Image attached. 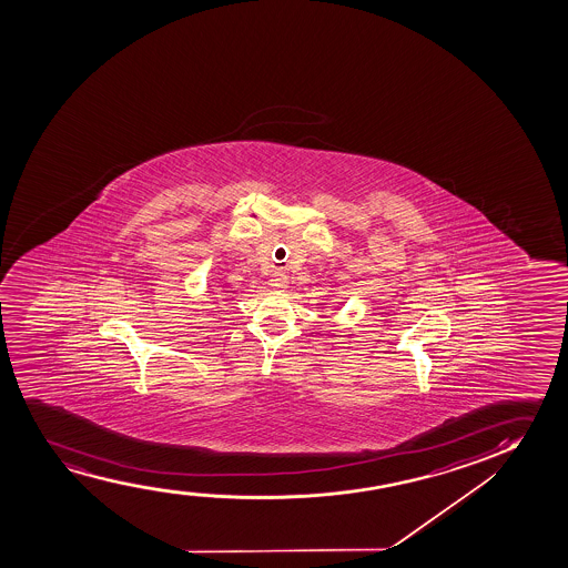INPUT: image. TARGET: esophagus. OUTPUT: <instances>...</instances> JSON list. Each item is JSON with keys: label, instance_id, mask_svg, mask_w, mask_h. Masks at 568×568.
I'll return each mask as SVG.
<instances>
[{"label": "esophagus", "instance_id": "1", "mask_svg": "<svg viewBox=\"0 0 568 568\" xmlns=\"http://www.w3.org/2000/svg\"><path fill=\"white\" fill-rule=\"evenodd\" d=\"M287 275H283V273H273L272 280H270V285H272L273 291H283V288H287Z\"/></svg>", "mask_w": 568, "mask_h": 568}]
</instances>
